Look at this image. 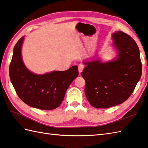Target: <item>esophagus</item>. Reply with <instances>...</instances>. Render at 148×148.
<instances>
[{
	"label": "esophagus",
	"mask_w": 148,
	"mask_h": 148,
	"mask_svg": "<svg viewBox=\"0 0 148 148\" xmlns=\"http://www.w3.org/2000/svg\"><path fill=\"white\" fill-rule=\"evenodd\" d=\"M78 71H79V73L80 74V73L82 71H83V70H84V64H78Z\"/></svg>",
	"instance_id": "obj_1"
}]
</instances>
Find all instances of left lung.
Returning a JSON list of instances; mask_svg holds the SVG:
<instances>
[{
  "mask_svg": "<svg viewBox=\"0 0 148 148\" xmlns=\"http://www.w3.org/2000/svg\"><path fill=\"white\" fill-rule=\"evenodd\" d=\"M118 51L115 60L85 61L81 75L85 81V94L92 106L108 108L123 103L132 94L142 75L138 46L123 32L112 35Z\"/></svg>",
  "mask_w": 148,
  "mask_h": 148,
  "instance_id": "1",
  "label": "left lung"
}]
</instances>
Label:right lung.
I'll return each instance as SVG.
<instances>
[{
	"instance_id": "right-lung-1",
	"label": "right lung",
	"mask_w": 148,
	"mask_h": 148,
	"mask_svg": "<svg viewBox=\"0 0 148 148\" xmlns=\"http://www.w3.org/2000/svg\"><path fill=\"white\" fill-rule=\"evenodd\" d=\"M24 37L15 45L9 66V77L18 97L33 108L51 110L60 106L66 91L78 75L77 66L66 71H55L44 75L29 71L21 58Z\"/></svg>"
}]
</instances>
